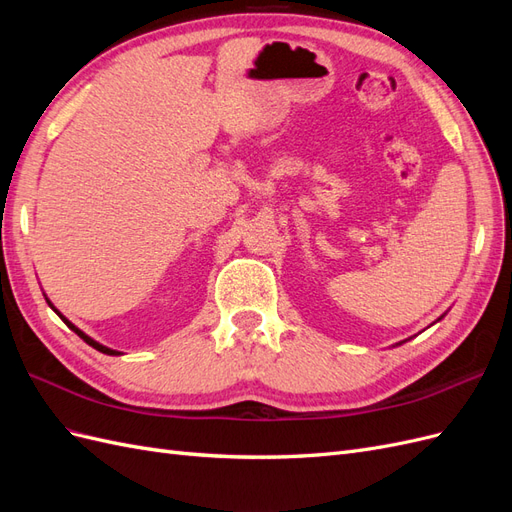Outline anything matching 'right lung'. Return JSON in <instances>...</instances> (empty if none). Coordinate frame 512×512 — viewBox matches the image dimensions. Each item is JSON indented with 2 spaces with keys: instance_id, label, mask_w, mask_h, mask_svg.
Listing matches in <instances>:
<instances>
[{
  "instance_id": "right-lung-1",
  "label": "right lung",
  "mask_w": 512,
  "mask_h": 512,
  "mask_svg": "<svg viewBox=\"0 0 512 512\" xmlns=\"http://www.w3.org/2000/svg\"><path fill=\"white\" fill-rule=\"evenodd\" d=\"M49 305H51V303H49ZM51 307H53V305H51ZM53 309H55V307H53ZM55 314H57V316H59V318H61V320H64V322H66V324H68V327H70V329H72V331H74V333H76V335H79V337H81V339H83V342H85V344H89V346H91V348H96V350H100V352H104V354H121V352H117V350H111V348H106V346H102V344H98V342H96V339H91V337H89V335H85V333H83V331H81V329H76V327H74V324H72V322H70V320H66V318H64V316H61V314H59V312H57V309H55Z\"/></svg>"
}]
</instances>
